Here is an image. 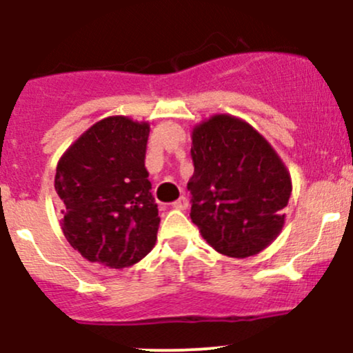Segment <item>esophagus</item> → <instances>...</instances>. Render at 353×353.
<instances>
[{
    "mask_svg": "<svg viewBox=\"0 0 353 353\" xmlns=\"http://www.w3.org/2000/svg\"><path fill=\"white\" fill-rule=\"evenodd\" d=\"M173 208L175 209H178V211H185V209L188 208V201H187V197H183V195H181L180 199H176L175 202H173Z\"/></svg>",
    "mask_w": 353,
    "mask_h": 353,
    "instance_id": "esophagus-1",
    "label": "esophagus"
}]
</instances>
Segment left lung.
I'll return each instance as SVG.
<instances>
[{"label": "left lung", "instance_id": "obj_1", "mask_svg": "<svg viewBox=\"0 0 353 353\" xmlns=\"http://www.w3.org/2000/svg\"><path fill=\"white\" fill-rule=\"evenodd\" d=\"M194 175L190 218L202 239L223 256L245 259L276 240L292 176L266 137L228 113L192 128Z\"/></svg>", "mask_w": 353, "mask_h": 353}]
</instances>
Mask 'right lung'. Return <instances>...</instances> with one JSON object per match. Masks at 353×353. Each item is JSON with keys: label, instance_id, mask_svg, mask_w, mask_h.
<instances>
[{"label": "right lung", "instance_id": "add662e5", "mask_svg": "<svg viewBox=\"0 0 353 353\" xmlns=\"http://www.w3.org/2000/svg\"><path fill=\"white\" fill-rule=\"evenodd\" d=\"M149 121L103 118L61 154L54 175L63 233L80 256L123 270L156 245L158 204L144 166Z\"/></svg>", "mask_w": 353, "mask_h": 353}]
</instances>
